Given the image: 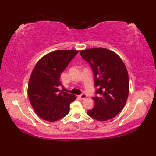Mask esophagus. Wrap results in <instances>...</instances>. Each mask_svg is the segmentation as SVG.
<instances>
[{
    "mask_svg": "<svg viewBox=\"0 0 156 156\" xmlns=\"http://www.w3.org/2000/svg\"><path fill=\"white\" fill-rule=\"evenodd\" d=\"M79 97H80V98L82 99V100H84V99L87 98V94H84V93H82L80 96H79Z\"/></svg>",
    "mask_w": 156,
    "mask_h": 156,
    "instance_id": "esophagus-1",
    "label": "esophagus"
}]
</instances>
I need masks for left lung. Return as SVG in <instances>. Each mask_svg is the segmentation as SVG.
<instances>
[{
	"label": "left lung",
	"instance_id": "obj_1",
	"mask_svg": "<svg viewBox=\"0 0 156 156\" xmlns=\"http://www.w3.org/2000/svg\"><path fill=\"white\" fill-rule=\"evenodd\" d=\"M80 54L92 68L96 95L94 106L87 111L97 121L111 119L121 112L127 100L129 90L127 68L120 57L105 48H92Z\"/></svg>",
	"mask_w": 156,
	"mask_h": 156
}]
</instances>
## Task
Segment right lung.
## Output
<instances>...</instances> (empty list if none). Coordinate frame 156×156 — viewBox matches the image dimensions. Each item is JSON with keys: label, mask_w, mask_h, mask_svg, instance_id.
<instances>
[{"label": "right lung", "mask_w": 156, "mask_h": 156, "mask_svg": "<svg viewBox=\"0 0 156 156\" xmlns=\"http://www.w3.org/2000/svg\"><path fill=\"white\" fill-rule=\"evenodd\" d=\"M78 53L76 50H57L41 58L29 78L28 96L39 117L54 122L67 115L75 95L59 90L60 75Z\"/></svg>", "instance_id": "add662e5"}]
</instances>
